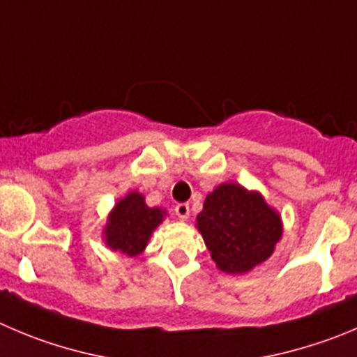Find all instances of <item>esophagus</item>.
<instances>
[{
	"instance_id": "34e87169",
	"label": "esophagus",
	"mask_w": 357,
	"mask_h": 357,
	"mask_svg": "<svg viewBox=\"0 0 357 357\" xmlns=\"http://www.w3.org/2000/svg\"><path fill=\"white\" fill-rule=\"evenodd\" d=\"M175 213L178 215V219H181V220H188V217H189V205H188V203H178V205L175 206Z\"/></svg>"
}]
</instances>
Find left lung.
<instances>
[{
	"instance_id": "8db88e82",
	"label": "left lung",
	"mask_w": 357,
	"mask_h": 357,
	"mask_svg": "<svg viewBox=\"0 0 357 357\" xmlns=\"http://www.w3.org/2000/svg\"><path fill=\"white\" fill-rule=\"evenodd\" d=\"M217 268L226 273H247L273 254L282 236V220L257 191L236 182L220 184L206 196L196 217Z\"/></svg>"
}]
</instances>
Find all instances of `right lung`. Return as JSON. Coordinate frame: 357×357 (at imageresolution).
<instances>
[{
	"instance_id": "right-lung-1",
	"label": "right lung",
	"mask_w": 357,
	"mask_h": 357,
	"mask_svg": "<svg viewBox=\"0 0 357 357\" xmlns=\"http://www.w3.org/2000/svg\"><path fill=\"white\" fill-rule=\"evenodd\" d=\"M166 212L162 208H151L138 191H131L126 198L115 203L108 213L103 229L105 243L112 250L135 257L144 252L155 227L162 222Z\"/></svg>"
}]
</instances>
